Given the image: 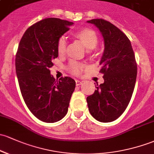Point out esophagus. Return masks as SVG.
Returning a JSON list of instances; mask_svg holds the SVG:
<instances>
[{
    "instance_id": "34e87169",
    "label": "esophagus",
    "mask_w": 154,
    "mask_h": 154,
    "mask_svg": "<svg viewBox=\"0 0 154 154\" xmlns=\"http://www.w3.org/2000/svg\"><path fill=\"white\" fill-rule=\"evenodd\" d=\"M75 84H76V86H80L82 84V82H81V81H79V80H76L75 81Z\"/></svg>"
}]
</instances>
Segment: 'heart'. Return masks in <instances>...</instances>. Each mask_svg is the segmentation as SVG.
<instances>
[{
	"label": "heart",
	"instance_id": "1",
	"mask_svg": "<svg viewBox=\"0 0 154 154\" xmlns=\"http://www.w3.org/2000/svg\"><path fill=\"white\" fill-rule=\"evenodd\" d=\"M74 36L79 39L86 48L91 50L96 47L98 42V37L95 31L88 28H84L80 30L75 31L74 33ZM66 47H67V39L64 36L59 37L57 42V51L59 54H63L65 52ZM71 71L75 74L80 73L82 70V66L76 62H72L70 64Z\"/></svg>",
	"mask_w": 154,
	"mask_h": 154
}]
</instances>
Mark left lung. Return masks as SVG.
Returning <instances> with one entry per match:
<instances>
[{
    "mask_svg": "<svg viewBox=\"0 0 154 154\" xmlns=\"http://www.w3.org/2000/svg\"><path fill=\"white\" fill-rule=\"evenodd\" d=\"M100 31L104 50L100 61L104 82L87 97L91 115L102 123L117 120L128 106L136 83L137 67L128 38L103 19L87 21Z\"/></svg>",
    "mask_w": 154,
    "mask_h": 154,
    "instance_id": "left-lung-1",
    "label": "left lung"
}]
</instances>
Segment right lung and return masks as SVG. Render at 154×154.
Returning a JSON list of instances; mask_svg holds the SVG:
<instances>
[{"instance_id":"obj_1","label":"right lung","mask_w":154,"mask_h":154,"mask_svg":"<svg viewBox=\"0 0 154 154\" xmlns=\"http://www.w3.org/2000/svg\"><path fill=\"white\" fill-rule=\"evenodd\" d=\"M72 22L46 18L24 33L15 58L21 94L31 113L41 121L55 123L65 116L75 87L70 77L55 80L51 74L52 61L58 57L57 42Z\"/></svg>"}]
</instances>
